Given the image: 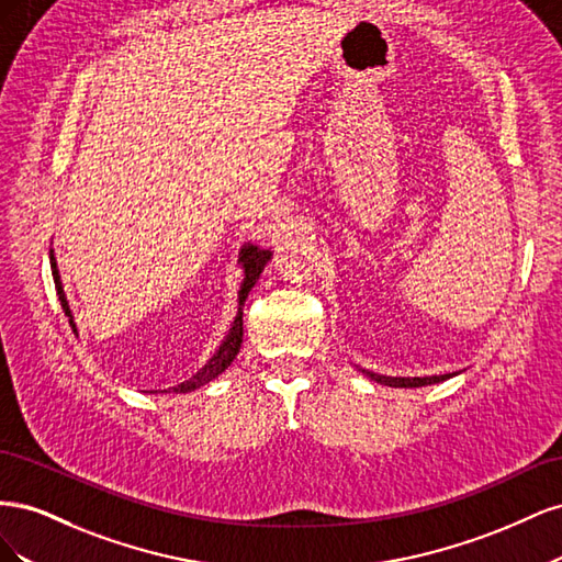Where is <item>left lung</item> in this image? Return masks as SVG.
<instances>
[{
    "label": "left lung",
    "mask_w": 562,
    "mask_h": 562,
    "mask_svg": "<svg viewBox=\"0 0 562 562\" xmlns=\"http://www.w3.org/2000/svg\"><path fill=\"white\" fill-rule=\"evenodd\" d=\"M361 372L366 378H370L372 382L384 384V386H398V389H415V386H429V384H438L446 382L450 378H454L457 372H448V375H429V378H389V375H378V372L361 368Z\"/></svg>",
    "instance_id": "8db88e82"
}]
</instances>
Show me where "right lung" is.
Wrapping results in <instances>:
<instances>
[{
    "mask_svg": "<svg viewBox=\"0 0 562 562\" xmlns=\"http://www.w3.org/2000/svg\"><path fill=\"white\" fill-rule=\"evenodd\" d=\"M48 258H50V274H54V283H56V293H58V300H60V307H63L65 316L70 318L72 330L77 333L75 316L70 312V304H67V297H65V291H63V281H60V271H58V262H56L54 250L48 252ZM269 260H271V250H265L258 244H244L241 246V250H239V265L244 269V281H241V288H239V312H236V316H234V323H232L229 333L225 335L223 345H220L217 351L206 361V366H203L201 370H196L190 380H184V382L171 386L168 391H173V394H187V391H194V389H199L203 384L213 382L217 375H223V372L232 366V361L236 359V353H239L241 342H244V302H246L248 293L252 291V285L258 283L262 269H265V265ZM149 394H155V391H149Z\"/></svg>",
    "mask_w": 562,
    "mask_h": 562,
    "instance_id": "add662e5",
    "label": "right lung"
}]
</instances>
